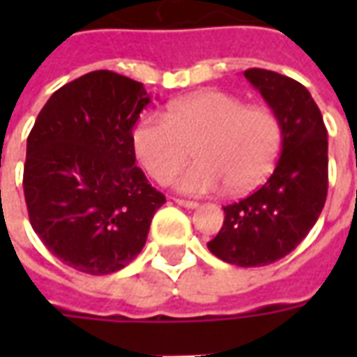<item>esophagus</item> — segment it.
<instances>
[{
	"label": "esophagus",
	"instance_id": "1",
	"mask_svg": "<svg viewBox=\"0 0 357 357\" xmlns=\"http://www.w3.org/2000/svg\"><path fill=\"white\" fill-rule=\"evenodd\" d=\"M176 202H178L179 206H185V208H197L199 206V202L187 201V199H176Z\"/></svg>",
	"mask_w": 357,
	"mask_h": 357
}]
</instances>
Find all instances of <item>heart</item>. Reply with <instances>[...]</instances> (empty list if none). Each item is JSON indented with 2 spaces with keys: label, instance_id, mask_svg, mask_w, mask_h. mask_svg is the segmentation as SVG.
Segmentation results:
<instances>
[{
  "label": "heart",
  "instance_id": "heart-1",
  "mask_svg": "<svg viewBox=\"0 0 357 357\" xmlns=\"http://www.w3.org/2000/svg\"><path fill=\"white\" fill-rule=\"evenodd\" d=\"M281 145L283 126L273 110L220 89L172 101L162 116L147 112L132 130L133 155L158 183L187 162L193 147L199 160L174 181L191 195L252 189L271 172Z\"/></svg>",
  "mask_w": 357,
  "mask_h": 357
}]
</instances>
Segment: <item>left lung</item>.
<instances>
[{"label":"left lung","instance_id":"left-lung-1","mask_svg":"<svg viewBox=\"0 0 357 357\" xmlns=\"http://www.w3.org/2000/svg\"><path fill=\"white\" fill-rule=\"evenodd\" d=\"M245 78L281 120L283 149L258 191L224 206V225L208 250L233 266L256 268L289 255L317 222L329 187V143L321 110L300 82L264 68H248Z\"/></svg>","mask_w":357,"mask_h":357}]
</instances>
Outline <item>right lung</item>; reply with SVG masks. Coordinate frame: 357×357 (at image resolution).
Returning a JSON list of instances; mask_svg holds the SVG:
<instances>
[{"mask_svg": "<svg viewBox=\"0 0 357 357\" xmlns=\"http://www.w3.org/2000/svg\"><path fill=\"white\" fill-rule=\"evenodd\" d=\"M149 102L141 82L95 70L51 95L28 135L22 187L30 224L51 255L82 273L126 268L166 202L132 149Z\"/></svg>", "mask_w": 357, "mask_h": 357, "instance_id": "obj_1", "label": "right lung"}]
</instances>
